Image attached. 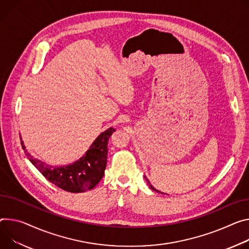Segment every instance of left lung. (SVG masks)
<instances>
[{
	"label": "left lung",
	"mask_w": 249,
	"mask_h": 249,
	"mask_svg": "<svg viewBox=\"0 0 249 249\" xmlns=\"http://www.w3.org/2000/svg\"><path fill=\"white\" fill-rule=\"evenodd\" d=\"M144 178H145V179H146V180H147V183H148V184H149V186H150V188H151V189H152V190H153V191H155V192H157V193H161V192H159V191H157V190H156V189H155V188H154V187H153V186H152V185H151V184H150V182H149V179H148V178H146V176H144ZM162 194H164V193H162Z\"/></svg>",
	"instance_id": "obj_1"
}]
</instances>
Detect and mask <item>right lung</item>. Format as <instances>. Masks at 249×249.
Returning <instances> with one entry per match:
<instances>
[{
  "label": "right lung",
  "instance_id": "add662e5",
  "mask_svg": "<svg viewBox=\"0 0 249 249\" xmlns=\"http://www.w3.org/2000/svg\"><path fill=\"white\" fill-rule=\"evenodd\" d=\"M115 131L112 127L102 132L85 154L71 165L51 166L43 163L28 153L20 138V144L31 163L56 187L70 193H83L92 190L104 176L107 164L108 140Z\"/></svg>",
  "mask_w": 249,
  "mask_h": 249
}]
</instances>
